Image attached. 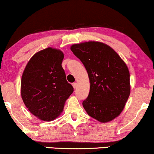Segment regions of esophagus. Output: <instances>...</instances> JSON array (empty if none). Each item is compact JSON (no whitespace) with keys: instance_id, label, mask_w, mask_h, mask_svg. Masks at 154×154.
<instances>
[{"instance_id":"obj_1","label":"esophagus","mask_w":154,"mask_h":154,"mask_svg":"<svg viewBox=\"0 0 154 154\" xmlns=\"http://www.w3.org/2000/svg\"><path fill=\"white\" fill-rule=\"evenodd\" d=\"M77 83H72V86H73V88H76V87H77Z\"/></svg>"}]
</instances>
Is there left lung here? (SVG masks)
Instances as JSON below:
<instances>
[{"instance_id":"8db88e82","label":"left lung","mask_w":154,"mask_h":154,"mask_svg":"<svg viewBox=\"0 0 154 154\" xmlns=\"http://www.w3.org/2000/svg\"><path fill=\"white\" fill-rule=\"evenodd\" d=\"M70 50L84 64L90 80V92L82 102L86 113L101 122L113 120L130 95L127 65L113 48L101 42L74 44Z\"/></svg>"}]
</instances>
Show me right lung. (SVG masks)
<instances>
[{
	"label": "right lung",
	"instance_id": "add662e5",
	"mask_svg": "<svg viewBox=\"0 0 154 154\" xmlns=\"http://www.w3.org/2000/svg\"><path fill=\"white\" fill-rule=\"evenodd\" d=\"M63 59L60 50L48 48L34 54L23 73V101L29 111L41 120L56 119L74 91L66 80Z\"/></svg>",
	"mask_w": 154,
	"mask_h": 154
}]
</instances>
